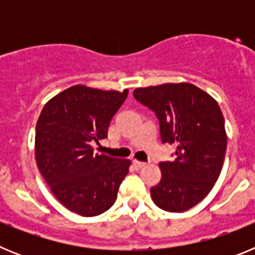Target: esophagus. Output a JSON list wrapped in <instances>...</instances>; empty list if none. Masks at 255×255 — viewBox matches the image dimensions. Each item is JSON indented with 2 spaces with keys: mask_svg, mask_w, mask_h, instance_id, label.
I'll return each instance as SVG.
<instances>
[{
  "mask_svg": "<svg viewBox=\"0 0 255 255\" xmlns=\"http://www.w3.org/2000/svg\"><path fill=\"white\" fill-rule=\"evenodd\" d=\"M132 166H134L135 170H140V168H143L144 166H145V163H144V162H140V161H136V159H134V161H132Z\"/></svg>",
  "mask_w": 255,
  "mask_h": 255,
  "instance_id": "esophagus-1",
  "label": "esophagus"
}]
</instances>
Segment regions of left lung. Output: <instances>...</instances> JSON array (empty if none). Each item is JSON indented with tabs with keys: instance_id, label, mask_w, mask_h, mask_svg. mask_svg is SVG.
<instances>
[{
	"instance_id": "1",
	"label": "left lung",
	"mask_w": 255,
	"mask_h": 255,
	"mask_svg": "<svg viewBox=\"0 0 255 255\" xmlns=\"http://www.w3.org/2000/svg\"><path fill=\"white\" fill-rule=\"evenodd\" d=\"M132 94L158 117L162 141L176 145L175 161L159 163L153 202L167 212L193 208L215 186L224 164L227 135L220 106L190 83L136 88Z\"/></svg>"
}]
</instances>
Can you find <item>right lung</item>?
Returning a JSON list of instances; mask_svg holds the SVG:
<instances>
[{
  "mask_svg": "<svg viewBox=\"0 0 255 255\" xmlns=\"http://www.w3.org/2000/svg\"><path fill=\"white\" fill-rule=\"evenodd\" d=\"M129 91H101L74 85L44 105L35 126V161L57 200L84 217L112 207L130 159L94 153L107 138L111 119Z\"/></svg>",
  "mask_w": 255,
  "mask_h": 255,
  "instance_id": "add662e5",
  "label": "right lung"
}]
</instances>
